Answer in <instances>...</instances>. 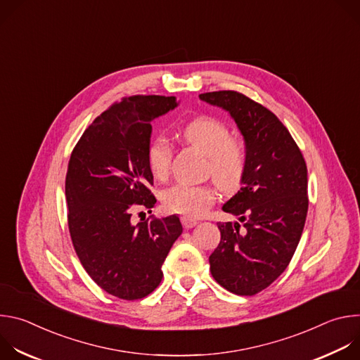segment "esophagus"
I'll return each instance as SVG.
<instances>
[{
    "mask_svg": "<svg viewBox=\"0 0 360 360\" xmlns=\"http://www.w3.org/2000/svg\"><path fill=\"white\" fill-rule=\"evenodd\" d=\"M181 221H182V225H184L185 229H191V228H193L195 225H198V221H196V219H192V218L184 217Z\"/></svg>",
    "mask_w": 360,
    "mask_h": 360,
    "instance_id": "34e87169",
    "label": "esophagus"
}]
</instances>
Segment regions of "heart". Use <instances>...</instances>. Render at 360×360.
I'll use <instances>...</instances> for the list:
<instances>
[{"instance_id":"obj_1","label":"heart","mask_w":360,"mask_h":360,"mask_svg":"<svg viewBox=\"0 0 360 360\" xmlns=\"http://www.w3.org/2000/svg\"><path fill=\"white\" fill-rule=\"evenodd\" d=\"M182 138L203 155L208 157V172L224 191H235L245 175L246 152L240 142L231 139L229 129L212 118H196L188 122L182 131ZM172 161V145L158 136L148 149V167L157 179H165ZM217 199V191L211 185L176 184L162 193L164 207L172 212L188 218L202 217Z\"/></svg>"}]
</instances>
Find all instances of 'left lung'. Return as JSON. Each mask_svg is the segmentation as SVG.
Wrapping results in <instances>:
<instances>
[{
	"mask_svg": "<svg viewBox=\"0 0 360 360\" xmlns=\"http://www.w3.org/2000/svg\"><path fill=\"white\" fill-rule=\"evenodd\" d=\"M235 121L245 142L242 188L222 211L238 217L218 222L221 242L210 256L214 279L236 295L268 288L289 265L307 214V169L289 131L275 114L235 91L200 94Z\"/></svg>",
	"mask_w": 360,
	"mask_h": 360,
	"instance_id": "obj_1",
	"label": "left lung"
}]
</instances>
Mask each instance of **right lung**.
I'll use <instances>...</instances> for the list:
<instances>
[{
  "label": "right lung",
  "mask_w": 360,
  "mask_h": 360,
  "mask_svg": "<svg viewBox=\"0 0 360 360\" xmlns=\"http://www.w3.org/2000/svg\"><path fill=\"white\" fill-rule=\"evenodd\" d=\"M178 104L175 96L125 98L94 120L71 153L65 198L75 252L94 282L121 299L155 290L182 233L178 215L131 221L134 203L152 208L157 202L149 191L152 122Z\"/></svg>",
  "instance_id": "add662e5"
}]
</instances>
